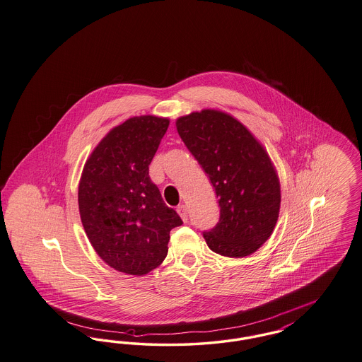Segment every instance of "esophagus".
<instances>
[{
    "label": "esophagus",
    "mask_w": 362,
    "mask_h": 362,
    "mask_svg": "<svg viewBox=\"0 0 362 362\" xmlns=\"http://www.w3.org/2000/svg\"><path fill=\"white\" fill-rule=\"evenodd\" d=\"M176 210H177L179 216L182 217V220L186 223V221L189 220V211H187V206H186V205H179Z\"/></svg>",
    "instance_id": "esophagus-1"
}]
</instances>
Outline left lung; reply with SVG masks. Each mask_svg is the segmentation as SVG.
Returning <instances> with one entry per match:
<instances>
[{"label":"left lung","instance_id":"8db88e82","mask_svg":"<svg viewBox=\"0 0 362 362\" xmlns=\"http://www.w3.org/2000/svg\"><path fill=\"white\" fill-rule=\"evenodd\" d=\"M176 129L218 197L220 220L204 232L209 248L228 258L254 254L279 216L281 186L270 156L241 122L218 110L180 117Z\"/></svg>","mask_w":362,"mask_h":362}]
</instances>
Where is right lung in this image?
Instances as JSON below:
<instances>
[{
    "mask_svg": "<svg viewBox=\"0 0 362 362\" xmlns=\"http://www.w3.org/2000/svg\"><path fill=\"white\" fill-rule=\"evenodd\" d=\"M168 118L133 117L111 129L88 157L78 183L86 236L104 262L130 276L163 263L170 232L183 224L149 177Z\"/></svg>",
    "mask_w": 362,
    "mask_h": 362,
    "instance_id": "right-lung-1",
    "label": "right lung"
}]
</instances>
